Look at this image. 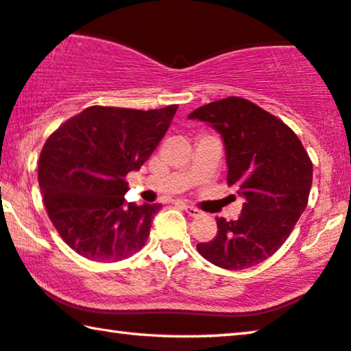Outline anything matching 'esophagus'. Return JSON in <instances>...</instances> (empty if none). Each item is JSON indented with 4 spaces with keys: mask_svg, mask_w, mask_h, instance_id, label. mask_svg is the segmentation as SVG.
Returning <instances> with one entry per match:
<instances>
[{
    "mask_svg": "<svg viewBox=\"0 0 351 351\" xmlns=\"http://www.w3.org/2000/svg\"><path fill=\"white\" fill-rule=\"evenodd\" d=\"M182 207L185 212L190 215V217H197V215H201V210L194 206H188V204H182Z\"/></svg>",
    "mask_w": 351,
    "mask_h": 351,
    "instance_id": "1",
    "label": "esophagus"
}]
</instances>
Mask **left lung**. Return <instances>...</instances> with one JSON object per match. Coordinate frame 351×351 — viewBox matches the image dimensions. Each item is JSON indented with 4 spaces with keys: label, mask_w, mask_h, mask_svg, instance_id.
I'll list each match as a JSON object with an SVG mask.
<instances>
[{
    "label": "left lung",
    "mask_w": 351,
    "mask_h": 351,
    "mask_svg": "<svg viewBox=\"0 0 351 351\" xmlns=\"http://www.w3.org/2000/svg\"><path fill=\"white\" fill-rule=\"evenodd\" d=\"M188 117L221 134L228 183L245 199L239 219L217 218V235L196 246L199 254L226 269L254 267L284 245L304 212L312 185L309 155L292 128L241 97L212 101Z\"/></svg>",
    "instance_id": "left-lung-1"
}]
</instances>
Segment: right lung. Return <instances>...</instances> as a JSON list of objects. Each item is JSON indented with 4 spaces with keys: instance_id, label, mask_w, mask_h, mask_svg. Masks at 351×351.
Masks as SVG:
<instances>
[{
    "instance_id": "add662e5",
    "label": "right lung",
    "mask_w": 351,
    "mask_h": 351,
    "mask_svg": "<svg viewBox=\"0 0 351 351\" xmlns=\"http://www.w3.org/2000/svg\"><path fill=\"white\" fill-rule=\"evenodd\" d=\"M177 106H89L48 136L39 158L40 193L58 234L80 256L117 262L145 245L161 204H125V177L157 149Z\"/></svg>"
}]
</instances>
